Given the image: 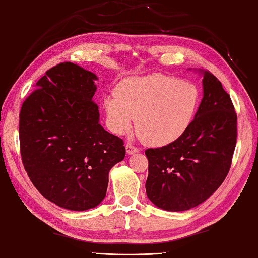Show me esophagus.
Returning <instances> with one entry per match:
<instances>
[{"instance_id": "1", "label": "esophagus", "mask_w": 258, "mask_h": 258, "mask_svg": "<svg viewBox=\"0 0 258 258\" xmlns=\"http://www.w3.org/2000/svg\"><path fill=\"white\" fill-rule=\"evenodd\" d=\"M138 151H139L138 148L134 147L133 145H131V143H127V145H126V154H127V155L137 154Z\"/></svg>"}]
</instances>
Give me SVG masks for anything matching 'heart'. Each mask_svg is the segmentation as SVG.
I'll return each mask as SVG.
<instances>
[{
	"label": "heart",
	"instance_id": "heart-1",
	"mask_svg": "<svg viewBox=\"0 0 258 258\" xmlns=\"http://www.w3.org/2000/svg\"><path fill=\"white\" fill-rule=\"evenodd\" d=\"M117 94L118 98L104 101L111 130L119 135L128 132L137 117L140 138L152 147L180 140L190 128L202 100L196 83L159 73L126 78Z\"/></svg>",
	"mask_w": 258,
	"mask_h": 258
}]
</instances>
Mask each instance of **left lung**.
<instances>
[{"label": "left lung", "instance_id": "8db88e82", "mask_svg": "<svg viewBox=\"0 0 258 258\" xmlns=\"http://www.w3.org/2000/svg\"><path fill=\"white\" fill-rule=\"evenodd\" d=\"M197 115L172 145L146 150V191L164 211L183 212L208 199L229 173L237 143V113L221 82L207 71Z\"/></svg>", "mask_w": 258, "mask_h": 258}]
</instances>
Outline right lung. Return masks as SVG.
Masks as SVG:
<instances>
[{
	"label": "right lung",
	"instance_id": "obj_1",
	"mask_svg": "<svg viewBox=\"0 0 258 258\" xmlns=\"http://www.w3.org/2000/svg\"><path fill=\"white\" fill-rule=\"evenodd\" d=\"M98 76L73 62L52 67L19 115L20 151L34 186L69 211L97 207L109 172L125 157L123 140L100 124L92 99Z\"/></svg>",
	"mask_w": 258,
	"mask_h": 258
}]
</instances>
